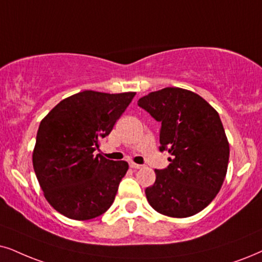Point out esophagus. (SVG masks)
<instances>
[{"mask_svg":"<svg viewBox=\"0 0 262 262\" xmlns=\"http://www.w3.org/2000/svg\"><path fill=\"white\" fill-rule=\"evenodd\" d=\"M130 168H133V169H141L142 165H141V164L133 163V162H132V163H130Z\"/></svg>","mask_w":262,"mask_h":262,"instance_id":"esophagus-1","label":"esophagus"}]
</instances>
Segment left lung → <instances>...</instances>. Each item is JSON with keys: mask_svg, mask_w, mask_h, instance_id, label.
Returning a JSON list of instances; mask_svg holds the SVG:
<instances>
[{"mask_svg": "<svg viewBox=\"0 0 262 262\" xmlns=\"http://www.w3.org/2000/svg\"><path fill=\"white\" fill-rule=\"evenodd\" d=\"M138 105L160 122V150L173 156L165 169L155 170V184L145 190L147 202L170 217L200 213L227 173L230 145L219 114L196 93L178 87L148 93Z\"/></svg>", "mask_w": 262, "mask_h": 262, "instance_id": "obj_1", "label": "left lung"}]
</instances>
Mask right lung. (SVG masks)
Segmentation results:
<instances>
[{"instance_id": "add662e5", "label": "right lung", "mask_w": 262, "mask_h": 262, "mask_svg": "<svg viewBox=\"0 0 262 262\" xmlns=\"http://www.w3.org/2000/svg\"><path fill=\"white\" fill-rule=\"evenodd\" d=\"M135 97L84 91L61 100L39 123L32 164L48 203L72 220H91L114 203L125 161L94 156Z\"/></svg>"}]
</instances>
